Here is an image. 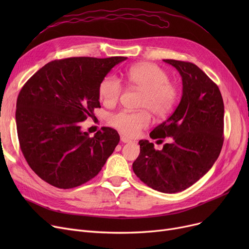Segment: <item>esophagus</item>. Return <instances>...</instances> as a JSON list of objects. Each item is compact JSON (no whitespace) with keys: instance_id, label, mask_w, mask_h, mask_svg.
<instances>
[{"instance_id":"34e87169","label":"esophagus","mask_w":249,"mask_h":249,"mask_svg":"<svg viewBox=\"0 0 249 249\" xmlns=\"http://www.w3.org/2000/svg\"><path fill=\"white\" fill-rule=\"evenodd\" d=\"M120 140H121V142H123V143H130V142H132L131 139L127 138V137L124 136V135H121V136H120Z\"/></svg>"}]
</instances>
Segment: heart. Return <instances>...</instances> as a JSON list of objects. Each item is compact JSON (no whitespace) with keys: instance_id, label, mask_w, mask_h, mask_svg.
I'll use <instances>...</instances> for the list:
<instances>
[{"instance_id":"1","label":"heart","mask_w":249,"mask_h":249,"mask_svg":"<svg viewBox=\"0 0 249 249\" xmlns=\"http://www.w3.org/2000/svg\"><path fill=\"white\" fill-rule=\"evenodd\" d=\"M125 76L133 88L142 90L139 108L146 110L118 112L110 116L109 124L122 134L134 137L150 124L149 111L158 119H161L174 110L178 97V89L169 80L166 71L150 62L133 65L127 70ZM122 91L121 81L114 75L105 77L99 87L100 99L108 107L115 106Z\"/></svg>"}]
</instances>
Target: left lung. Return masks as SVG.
<instances>
[{
	"mask_svg": "<svg viewBox=\"0 0 249 249\" xmlns=\"http://www.w3.org/2000/svg\"><path fill=\"white\" fill-rule=\"evenodd\" d=\"M163 61L179 72L182 96L173 115L149 135L152 139L172 137L174 141L155 150L153 143L140 140V153L132 167L148 187L175 194L194 185L217 160L224 141V104L218 86L197 65Z\"/></svg>",
	"mask_w": 249,
	"mask_h": 249,
	"instance_id": "left-lung-1",
	"label": "left lung"
}]
</instances>
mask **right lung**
Segmentation results:
<instances>
[{
    "label": "right lung",
    "mask_w": 249,
    "mask_h": 249,
    "mask_svg": "<svg viewBox=\"0 0 249 249\" xmlns=\"http://www.w3.org/2000/svg\"><path fill=\"white\" fill-rule=\"evenodd\" d=\"M124 56L50 61L21 89L16 105L20 147L32 171L49 185L71 189L95 178L119 143L115 129L90 137L82 122L100 108L99 87Z\"/></svg>",
    "instance_id": "1"
}]
</instances>
